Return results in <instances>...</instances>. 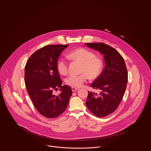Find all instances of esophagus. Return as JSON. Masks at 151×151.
<instances>
[{
	"instance_id": "obj_1",
	"label": "esophagus",
	"mask_w": 151,
	"mask_h": 151,
	"mask_svg": "<svg viewBox=\"0 0 151 151\" xmlns=\"http://www.w3.org/2000/svg\"><path fill=\"white\" fill-rule=\"evenodd\" d=\"M71 89H72V91L73 92H75V91L78 90L79 88H73V87H72V88H71Z\"/></svg>"
}]
</instances>
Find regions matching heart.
Returning a JSON list of instances; mask_svg holds the SVG:
<instances>
[{"mask_svg":"<svg viewBox=\"0 0 151 151\" xmlns=\"http://www.w3.org/2000/svg\"><path fill=\"white\" fill-rule=\"evenodd\" d=\"M69 58L74 61L81 63L79 75H71L66 79V83L70 86L79 88L83 86L88 77L91 79L97 78L102 69L103 63L99 58L95 57L93 52L84 48H79L71 51ZM58 70L63 75L68 73V63L63 59L58 60Z\"/></svg>","mask_w":151,"mask_h":151,"instance_id":"1","label":"heart"}]
</instances>
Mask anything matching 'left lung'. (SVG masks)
<instances>
[{
    "mask_svg": "<svg viewBox=\"0 0 151 151\" xmlns=\"http://www.w3.org/2000/svg\"><path fill=\"white\" fill-rule=\"evenodd\" d=\"M86 46L104 55L105 67L91 86L100 91L97 94L89 92L86 101L88 109L98 117L115 111L125 92L128 73L122 55L110 46L104 43H86Z\"/></svg>",
    "mask_w": 151,
    "mask_h": 151,
    "instance_id": "1",
    "label": "left lung"
}]
</instances>
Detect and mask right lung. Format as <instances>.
<instances>
[{
    "label": "right lung",
    "instance_id": "add662e5",
    "mask_svg": "<svg viewBox=\"0 0 151 151\" xmlns=\"http://www.w3.org/2000/svg\"><path fill=\"white\" fill-rule=\"evenodd\" d=\"M68 45H51L36 51L25 67V84L37 111L47 118L61 115L67 107L72 94L71 88L62 86L57 68L58 59ZM59 88L58 96L53 91Z\"/></svg>",
    "mask_w": 151,
    "mask_h": 151
}]
</instances>
